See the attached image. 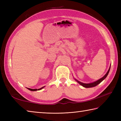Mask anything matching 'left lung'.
Returning a JSON list of instances; mask_svg holds the SVG:
<instances>
[{
  "label": "left lung",
  "mask_w": 121,
  "mask_h": 121,
  "mask_svg": "<svg viewBox=\"0 0 121 121\" xmlns=\"http://www.w3.org/2000/svg\"><path fill=\"white\" fill-rule=\"evenodd\" d=\"M110 68H109L108 71L107 72V73L106 74V75H105L104 77H102V78H101L99 79V80H98V81H96V82H93V83H89V84H85V83H82V82H80L78 81V80H76V79H75V80H76L77 82H78V83L79 84L81 85H82V86H83V87H85V88H90V87H95V86H97V85H98L99 84H100V83H101V82L102 81L104 80V79L105 78H106V77L107 76V75H108V74H109V71H110Z\"/></svg>",
  "instance_id": "left-lung-1"
}]
</instances>
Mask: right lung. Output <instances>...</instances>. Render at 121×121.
Instances as JSON below:
<instances>
[{
	"label": "right lung",
	"instance_id": "add662e5",
	"mask_svg": "<svg viewBox=\"0 0 121 121\" xmlns=\"http://www.w3.org/2000/svg\"><path fill=\"white\" fill-rule=\"evenodd\" d=\"M43 87H42V88H40L39 89H38V90L42 89L43 88ZM28 89H29V90H30V91H37V89H31V88H28Z\"/></svg>",
	"mask_w": 121,
	"mask_h": 121
}]
</instances>
